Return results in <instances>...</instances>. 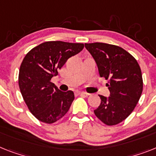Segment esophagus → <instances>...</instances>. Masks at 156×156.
Here are the masks:
<instances>
[{
	"mask_svg": "<svg viewBox=\"0 0 156 156\" xmlns=\"http://www.w3.org/2000/svg\"><path fill=\"white\" fill-rule=\"evenodd\" d=\"M77 94H78V95H85V96H88V95H90V94H88V93L82 92V91H78Z\"/></svg>",
	"mask_w": 156,
	"mask_h": 156,
	"instance_id": "obj_1",
	"label": "esophagus"
}]
</instances>
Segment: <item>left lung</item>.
Masks as SVG:
<instances>
[{
    "label": "left lung",
    "mask_w": 156,
    "mask_h": 156,
    "mask_svg": "<svg viewBox=\"0 0 156 156\" xmlns=\"http://www.w3.org/2000/svg\"><path fill=\"white\" fill-rule=\"evenodd\" d=\"M97 63L101 77L108 80L109 97L99 95L101 104L94 114L107 125H117L134 110L143 91L140 67L136 58L118 46L85 44Z\"/></svg>",
    "instance_id": "left-lung-1"
}]
</instances>
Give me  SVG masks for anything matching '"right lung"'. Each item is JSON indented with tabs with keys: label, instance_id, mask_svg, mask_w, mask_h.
Listing matches in <instances>:
<instances>
[{
	"label": "right lung",
	"instance_id": "1",
	"mask_svg": "<svg viewBox=\"0 0 156 156\" xmlns=\"http://www.w3.org/2000/svg\"><path fill=\"white\" fill-rule=\"evenodd\" d=\"M83 48V44L48 41L32 48L23 59L19 71L20 90L30 112L42 122L52 124L69 110L74 92H62L51 80L68 58Z\"/></svg>",
	"mask_w": 156,
	"mask_h": 156
}]
</instances>
